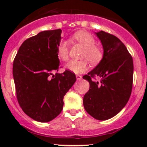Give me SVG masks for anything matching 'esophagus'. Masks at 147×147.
Listing matches in <instances>:
<instances>
[{
  "mask_svg": "<svg viewBox=\"0 0 147 147\" xmlns=\"http://www.w3.org/2000/svg\"><path fill=\"white\" fill-rule=\"evenodd\" d=\"M76 80H78V81H80V80H81L82 79V76H80V75H76Z\"/></svg>",
  "mask_w": 147,
  "mask_h": 147,
  "instance_id": "esophagus-1",
  "label": "esophagus"
}]
</instances>
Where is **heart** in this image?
Returning a JSON list of instances; mask_svg holds the SVG:
<instances>
[{
    "mask_svg": "<svg viewBox=\"0 0 147 147\" xmlns=\"http://www.w3.org/2000/svg\"><path fill=\"white\" fill-rule=\"evenodd\" d=\"M74 39L85 46L82 57L87 58L92 64H97L103 58V51L98 45H95V39L89 32L79 31L73 36ZM57 56L59 59L66 61L69 57V46L65 40H62L57 48ZM65 69L74 74H82L88 69L86 59L71 60L65 65Z\"/></svg>",
    "mask_w": 147,
    "mask_h": 147,
    "instance_id": "heart-1",
    "label": "heart"
}]
</instances>
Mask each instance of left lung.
<instances>
[{
  "label": "left lung",
  "mask_w": 147,
  "mask_h": 147,
  "mask_svg": "<svg viewBox=\"0 0 147 147\" xmlns=\"http://www.w3.org/2000/svg\"><path fill=\"white\" fill-rule=\"evenodd\" d=\"M102 44L103 58L83 79L90 89L83 98L85 110L92 117L104 121L111 119L125 107L132 88L133 61L118 37L101 31L96 33ZM98 76L99 82L92 80Z\"/></svg>",
  "instance_id": "8db88e82"
}]
</instances>
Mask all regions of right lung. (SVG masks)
<instances>
[{"instance_id": "1", "label": "right lung", "mask_w": 147, "mask_h": 147, "mask_svg": "<svg viewBox=\"0 0 147 147\" xmlns=\"http://www.w3.org/2000/svg\"><path fill=\"white\" fill-rule=\"evenodd\" d=\"M62 30L43 31L26 40L13 62V77L18 103L27 115L40 122L55 119L63 107V98L76 76L59 68L57 48Z\"/></svg>"}]
</instances>
